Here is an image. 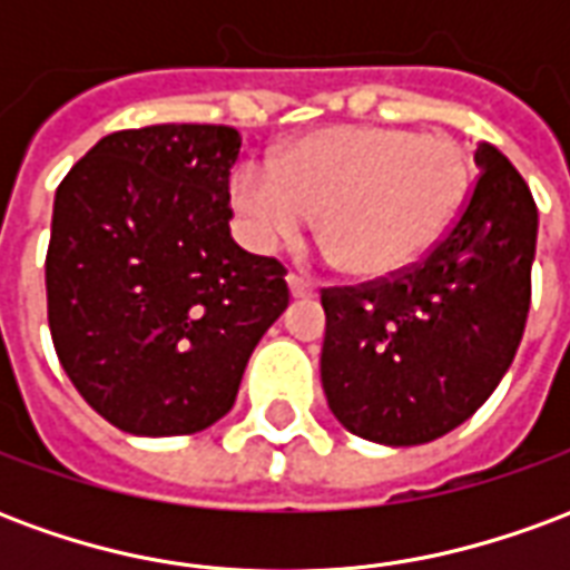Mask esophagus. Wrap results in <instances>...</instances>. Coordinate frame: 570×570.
<instances>
[{
  "mask_svg": "<svg viewBox=\"0 0 570 570\" xmlns=\"http://www.w3.org/2000/svg\"><path fill=\"white\" fill-rule=\"evenodd\" d=\"M286 286H289V296L293 298H311L317 296V289L308 284V281H302V277H296V274H289L286 277Z\"/></svg>",
  "mask_w": 570,
  "mask_h": 570,
  "instance_id": "34e87169",
  "label": "esophagus"
}]
</instances>
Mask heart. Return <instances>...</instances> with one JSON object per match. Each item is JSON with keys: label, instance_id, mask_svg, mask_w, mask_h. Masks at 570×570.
<instances>
[{"label": "heart", "instance_id": "obj_1", "mask_svg": "<svg viewBox=\"0 0 570 570\" xmlns=\"http://www.w3.org/2000/svg\"><path fill=\"white\" fill-rule=\"evenodd\" d=\"M470 188V158L449 137L338 125L284 146L272 167H237L232 204L259 249L293 240L317 213V240L342 272L387 281L452 235Z\"/></svg>", "mask_w": 570, "mask_h": 570}]
</instances>
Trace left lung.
<instances>
[{"label": "left lung", "mask_w": 570, "mask_h": 570, "mask_svg": "<svg viewBox=\"0 0 570 570\" xmlns=\"http://www.w3.org/2000/svg\"><path fill=\"white\" fill-rule=\"evenodd\" d=\"M452 235L382 284L323 289L321 382L333 415L379 445H421L464 424L510 370L531 305L538 207L501 149Z\"/></svg>", "instance_id": "obj_1"}]
</instances>
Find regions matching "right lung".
Returning a JSON list of instances; mask_svg holds the SVG:
<instances>
[{"label":"right lung","instance_id":"1","mask_svg":"<svg viewBox=\"0 0 570 570\" xmlns=\"http://www.w3.org/2000/svg\"><path fill=\"white\" fill-rule=\"evenodd\" d=\"M225 125L118 130L55 195L48 326L85 403L134 436L198 433L235 406L289 305L286 268L232 237Z\"/></svg>","mask_w":570,"mask_h":570}]
</instances>
